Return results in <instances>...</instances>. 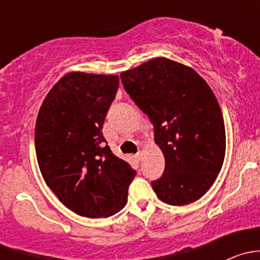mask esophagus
I'll return each instance as SVG.
<instances>
[{
  "label": "esophagus",
  "instance_id": "34e87169",
  "mask_svg": "<svg viewBox=\"0 0 260 260\" xmlns=\"http://www.w3.org/2000/svg\"><path fill=\"white\" fill-rule=\"evenodd\" d=\"M142 154H143V153H142V151H138L137 153H136V156H135V157H136V158L138 159V161H141V159H142Z\"/></svg>",
  "mask_w": 260,
  "mask_h": 260
}]
</instances>
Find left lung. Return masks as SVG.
<instances>
[{"label": "left lung", "instance_id": "8db88e82", "mask_svg": "<svg viewBox=\"0 0 260 260\" xmlns=\"http://www.w3.org/2000/svg\"><path fill=\"white\" fill-rule=\"evenodd\" d=\"M132 101L148 115L165 171L152 187L170 205L199 200L225 157V125L216 96L193 69L156 57L120 74Z\"/></svg>", "mask_w": 260, "mask_h": 260}]
</instances>
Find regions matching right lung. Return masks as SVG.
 Wrapping results in <instances>:
<instances>
[{"label": "right lung", "instance_id": "1", "mask_svg": "<svg viewBox=\"0 0 260 260\" xmlns=\"http://www.w3.org/2000/svg\"><path fill=\"white\" fill-rule=\"evenodd\" d=\"M118 85V75L68 73L49 91L36 119L41 175L62 205L80 216L108 217L122 210L136 176L102 133Z\"/></svg>", "mask_w": 260, "mask_h": 260}]
</instances>
